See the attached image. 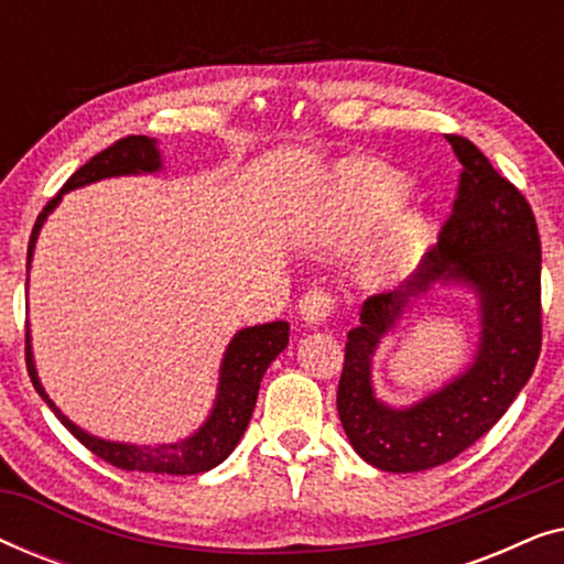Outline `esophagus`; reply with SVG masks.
Returning a JSON list of instances; mask_svg holds the SVG:
<instances>
[{"instance_id":"1","label":"esophagus","mask_w":564,"mask_h":564,"mask_svg":"<svg viewBox=\"0 0 564 564\" xmlns=\"http://www.w3.org/2000/svg\"><path fill=\"white\" fill-rule=\"evenodd\" d=\"M336 311V297L326 290H311L300 300V315L307 326H318V323L328 321Z\"/></svg>"}]
</instances>
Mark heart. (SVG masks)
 Segmentation results:
<instances>
[{
    "label": "heart",
    "instance_id": "b5f03b06",
    "mask_svg": "<svg viewBox=\"0 0 564 564\" xmlns=\"http://www.w3.org/2000/svg\"><path fill=\"white\" fill-rule=\"evenodd\" d=\"M411 195V184L400 172L382 164H349L341 169L336 189L318 220L321 238H349L367 234L390 220ZM421 246V223L405 215L392 223L380 243L361 261V276L380 284L395 280L415 261Z\"/></svg>",
    "mask_w": 564,
    "mask_h": 564
}]
</instances>
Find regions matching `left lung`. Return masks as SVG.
Segmentation results:
<instances>
[{
	"mask_svg": "<svg viewBox=\"0 0 564 564\" xmlns=\"http://www.w3.org/2000/svg\"><path fill=\"white\" fill-rule=\"evenodd\" d=\"M462 174L438 243L419 272L388 295L367 297L349 330L338 380V419L354 452L384 473L444 465L500 421L542 351V243L527 197L462 135H446ZM436 281L478 295L481 341L474 365L408 409L377 401L371 357L381 336Z\"/></svg>",
	"mask_w": 564,
	"mask_h": 564,
	"instance_id": "obj_1",
	"label": "left lung"
}]
</instances>
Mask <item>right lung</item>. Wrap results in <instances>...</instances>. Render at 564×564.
Wrapping results in <instances>:
<instances>
[{"label": "right lung", "instance_id": "right-lung-1", "mask_svg": "<svg viewBox=\"0 0 564 564\" xmlns=\"http://www.w3.org/2000/svg\"><path fill=\"white\" fill-rule=\"evenodd\" d=\"M161 169V153L153 138L145 135H128L115 141L110 149H105L97 156H91L87 164L68 176V182L61 187L56 197L43 207V213L37 215L33 236H30L28 246V269L30 259H33L37 234H41L45 218L53 213V207L61 203V197L66 192L79 189L84 184L107 180V176H128V174H153ZM290 341V323L274 321L264 323V326H251L241 328L230 338L226 357L220 365V382H218V395H215V405L207 421L199 426L195 434L182 438L174 444H122V442H107V438L91 436L87 431L76 426L58 411L56 403L48 398V392L43 390L41 380H37L33 349H30V338L25 341V361L30 380L37 390L56 419L87 446L91 454H97L99 459L110 462L112 467L130 469V473H156V475H199L207 469L218 467L230 452L236 449V444L241 442L246 426H249L253 405H257L259 384L264 377L267 367L280 357L284 346Z\"/></svg>", "mask_w": 564, "mask_h": 564}]
</instances>
